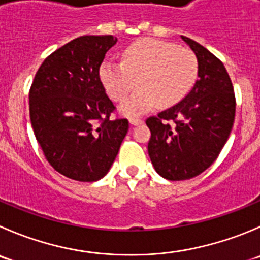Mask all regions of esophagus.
I'll return each mask as SVG.
<instances>
[{"mask_svg": "<svg viewBox=\"0 0 260 260\" xmlns=\"http://www.w3.org/2000/svg\"><path fill=\"white\" fill-rule=\"evenodd\" d=\"M129 123H131V124H132V125H140V124H142L143 120L141 119V118H131Z\"/></svg>", "mask_w": 260, "mask_h": 260, "instance_id": "1", "label": "esophagus"}]
</instances>
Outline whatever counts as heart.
<instances>
[{"label": "heart", "mask_w": 260, "mask_h": 260, "mask_svg": "<svg viewBox=\"0 0 260 260\" xmlns=\"http://www.w3.org/2000/svg\"><path fill=\"white\" fill-rule=\"evenodd\" d=\"M122 62L107 59L99 77L114 102H122L120 112L128 117L143 114L158 104L166 108L180 102L193 87L198 74L197 58L191 50L173 43L142 38L123 50Z\"/></svg>", "instance_id": "b5f03b06"}]
</instances>
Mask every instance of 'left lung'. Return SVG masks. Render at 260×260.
I'll return each instance as SVG.
<instances>
[{
    "instance_id": "1",
    "label": "left lung",
    "mask_w": 260,
    "mask_h": 260,
    "mask_svg": "<svg viewBox=\"0 0 260 260\" xmlns=\"http://www.w3.org/2000/svg\"><path fill=\"white\" fill-rule=\"evenodd\" d=\"M181 39L197 57L198 80L179 104L146 120L151 162L174 181L194 178L212 165L233 129L236 107L223 63L200 43Z\"/></svg>"
}]
</instances>
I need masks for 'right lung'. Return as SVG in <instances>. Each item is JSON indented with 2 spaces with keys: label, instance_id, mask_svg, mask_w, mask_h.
<instances>
[{
  "label": "right lung",
  "instance_id": "right-lung-1",
  "mask_svg": "<svg viewBox=\"0 0 260 260\" xmlns=\"http://www.w3.org/2000/svg\"><path fill=\"white\" fill-rule=\"evenodd\" d=\"M113 35L76 38L45 58L30 87V122L48 162L77 181H96L112 168L128 132L99 77Z\"/></svg>",
  "mask_w": 260,
  "mask_h": 260
}]
</instances>
